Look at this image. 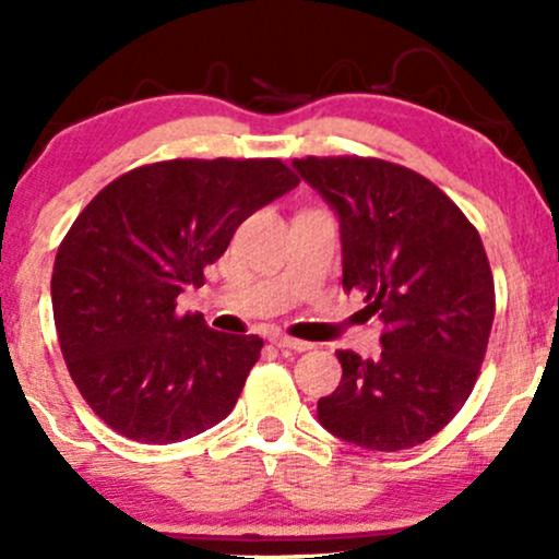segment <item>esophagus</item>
Listing matches in <instances>:
<instances>
[{
    "mask_svg": "<svg viewBox=\"0 0 559 559\" xmlns=\"http://www.w3.org/2000/svg\"><path fill=\"white\" fill-rule=\"evenodd\" d=\"M271 342L278 346V349H288V352H307L312 346V344H307V342H299V338L284 336V333H273Z\"/></svg>",
    "mask_w": 559,
    "mask_h": 559,
    "instance_id": "esophagus-1",
    "label": "esophagus"
}]
</instances>
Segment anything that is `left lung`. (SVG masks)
<instances>
[{"label": "left lung", "mask_w": 559, "mask_h": 559, "mask_svg": "<svg viewBox=\"0 0 559 559\" xmlns=\"http://www.w3.org/2000/svg\"><path fill=\"white\" fill-rule=\"evenodd\" d=\"M294 170L331 204L342 284L383 323L381 357L336 352L342 381L318 420L349 444L396 452L439 433L471 396L493 323L476 226L420 173L376 157H305Z\"/></svg>", "instance_id": "1"}]
</instances>
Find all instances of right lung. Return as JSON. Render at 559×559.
I'll list each match as a JSON object with an SVG mask.
<instances>
[{
    "instance_id": "add662e5",
    "label": "right lung",
    "mask_w": 559,
    "mask_h": 559,
    "mask_svg": "<svg viewBox=\"0 0 559 559\" xmlns=\"http://www.w3.org/2000/svg\"><path fill=\"white\" fill-rule=\"evenodd\" d=\"M299 186L281 159H168L115 178L55 258L52 310L70 378L112 431L173 444L221 423L260 360V336L176 310L236 228Z\"/></svg>"
}]
</instances>
